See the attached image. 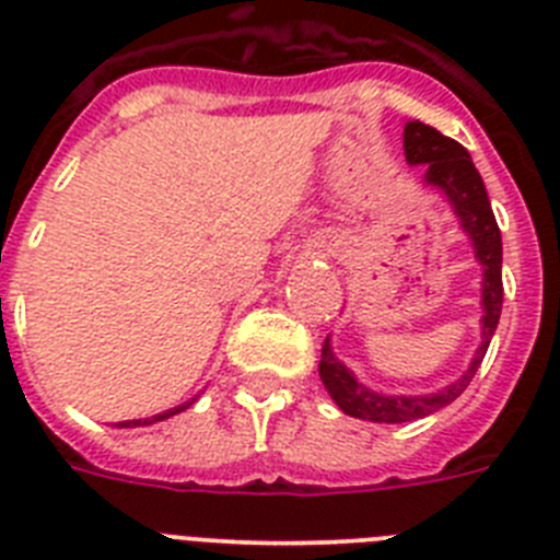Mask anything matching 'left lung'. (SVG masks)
Segmentation results:
<instances>
[{
  "instance_id": "1",
  "label": "left lung",
  "mask_w": 560,
  "mask_h": 560,
  "mask_svg": "<svg viewBox=\"0 0 560 560\" xmlns=\"http://www.w3.org/2000/svg\"><path fill=\"white\" fill-rule=\"evenodd\" d=\"M404 153H407L409 165H423L427 187L443 192V199L452 205L459 230L468 235L474 257L482 266V319H479L482 341H479L468 370L446 387L427 395H384L364 387L350 373V368L336 359L328 336L323 345V359H319V378H323L325 389L341 412L350 418L373 420V423H409V420L427 418L459 398L482 364L493 330L499 325V314H502V232L493 219L488 190H485L479 171L474 167L471 153L452 137H443L438 128L420 120H409L404 126Z\"/></svg>"
}]
</instances>
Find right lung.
I'll return each mask as SVG.
<instances>
[{
  "label": "right lung",
  "mask_w": 560,
  "mask_h": 560,
  "mask_svg": "<svg viewBox=\"0 0 560 560\" xmlns=\"http://www.w3.org/2000/svg\"><path fill=\"white\" fill-rule=\"evenodd\" d=\"M192 404H196V398L185 400V404H179V407H173V409H165V412H160V415H151V418L122 420V423H117V427H120V429H133V427H151V423H156V420H167V418H173V415H179V412H185V409H187V407H192Z\"/></svg>",
  "instance_id": "1"
}]
</instances>
